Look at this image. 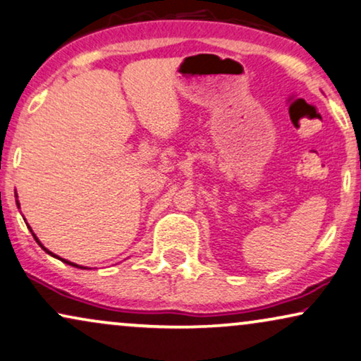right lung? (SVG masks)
I'll use <instances>...</instances> for the list:
<instances>
[{"mask_svg":"<svg viewBox=\"0 0 361 361\" xmlns=\"http://www.w3.org/2000/svg\"><path fill=\"white\" fill-rule=\"evenodd\" d=\"M16 204H18V207H20V203H18V202H16ZM26 225H28V223H26ZM28 228H30V226H28ZM30 231H31V235H33V236H35V240H36V241H38V245L41 246V248H43V250H44V252H47L48 255H51V257H56V255H54V253H51V252H49V250H48V248H44V246H43V245H41V241H39L38 238H36V235L33 233V230H31V228H30ZM56 258H59V257H56ZM59 259H61V262H65L66 264H71V267H76V268H83V270H86V268H85V267H80V264H76V263H71V262H68V259H63V258H59Z\"/></svg>","mask_w":361,"mask_h":361,"instance_id":"1","label":"right lung"}]
</instances>
